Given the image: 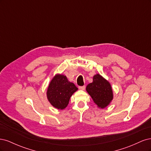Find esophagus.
<instances>
[{
    "instance_id": "34e87169",
    "label": "esophagus",
    "mask_w": 151,
    "mask_h": 151,
    "mask_svg": "<svg viewBox=\"0 0 151 151\" xmlns=\"http://www.w3.org/2000/svg\"><path fill=\"white\" fill-rule=\"evenodd\" d=\"M85 88H86V86H79V89H81V90H83V91L85 90Z\"/></svg>"
}]
</instances>
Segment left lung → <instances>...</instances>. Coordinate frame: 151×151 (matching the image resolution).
Returning a JSON list of instances; mask_svg holds the SVG:
<instances>
[{"label":"left lung","instance_id":"8db88e82","mask_svg":"<svg viewBox=\"0 0 151 151\" xmlns=\"http://www.w3.org/2000/svg\"><path fill=\"white\" fill-rule=\"evenodd\" d=\"M86 91L99 108L107 106L113 99L110 84L99 74L93 77V83L87 86Z\"/></svg>","mask_w":151,"mask_h":151}]
</instances>
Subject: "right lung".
Here are the masks:
<instances>
[{"label":"right lung","mask_w":151,"mask_h":151,"mask_svg":"<svg viewBox=\"0 0 151 151\" xmlns=\"http://www.w3.org/2000/svg\"><path fill=\"white\" fill-rule=\"evenodd\" d=\"M78 88L68 81L67 77L57 75L50 82L47 90V98L50 103L57 109L67 107L70 98Z\"/></svg>","instance_id":"add662e5"}]
</instances>
